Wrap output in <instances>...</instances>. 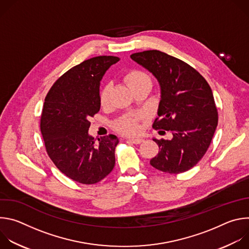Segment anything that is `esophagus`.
Here are the masks:
<instances>
[{
	"mask_svg": "<svg viewBox=\"0 0 249 249\" xmlns=\"http://www.w3.org/2000/svg\"><path fill=\"white\" fill-rule=\"evenodd\" d=\"M143 141H144L143 139H140V138H136V139L132 138V139H128V140H127L128 143H131V144H136V145H138V144H141L142 142H143Z\"/></svg>",
	"mask_w": 249,
	"mask_h": 249,
	"instance_id": "1",
	"label": "esophagus"
}]
</instances>
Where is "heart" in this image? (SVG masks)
<instances>
[{
    "instance_id": "b5f03b06",
    "label": "heart",
    "mask_w": 249,
    "mask_h": 249,
    "mask_svg": "<svg viewBox=\"0 0 249 249\" xmlns=\"http://www.w3.org/2000/svg\"><path fill=\"white\" fill-rule=\"evenodd\" d=\"M124 82L135 91L141 88L152 87L151 77L143 70L140 69H131L123 75ZM110 94V85H104L99 91V101L101 105H106L109 101ZM141 117L135 115H125L117 119L114 123L115 129L124 135H136L140 131V122Z\"/></svg>"
}]
</instances>
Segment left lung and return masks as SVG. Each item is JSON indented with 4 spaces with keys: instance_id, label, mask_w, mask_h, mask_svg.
Instances as JSON below:
<instances>
[{
    "instance_id": "8db88e82",
    "label": "left lung",
    "mask_w": 249,
    "mask_h": 249,
    "mask_svg": "<svg viewBox=\"0 0 249 249\" xmlns=\"http://www.w3.org/2000/svg\"><path fill=\"white\" fill-rule=\"evenodd\" d=\"M130 57L153 73L160 86L159 117L153 128L173 136L171 140L154 139L160 152L151 165L170 174L189 170L206 154L218 126L209 84L193 67L161 51L147 50Z\"/></svg>"
}]
</instances>
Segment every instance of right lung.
<instances>
[{
  "instance_id": "right-lung-1",
  "label": "right lung",
  "mask_w": 249,
  "mask_h": 249,
  "mask_svg": "<svg viewBox=\"0 0 249 249\" xmlns=\"http://www.w3.org/2000/svg\"><path fill=\"white\" fill-rule=\"evenodd\" d=\"M115 56H97L71 68L49 89L41 113L40 130L50 160L69 178L94 184L115 165L118 138L104 136L94 144L89 135L90 117L100 109L99 82Z\"/></svg>"
}]
</instances>
